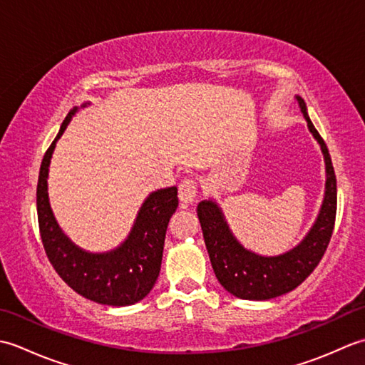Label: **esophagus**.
I'll return each mask as SVG.
<instances>
[{"instance_id":"1","label":"esophagus","mask_w":365,"mask_h":365,"mask_svg":"<svg viewBox=\"0 0 365 365\" xmlns=\"http://www.w3.org/2000/svg\"><path fill=\"white\" fill-rule=\"evenodd\" d=\"M196 195H197V180H196V178H192V177L183 178L180 185H178V197H180L182 202L183 204L195 202Z\"/></svg>"}]
</instances>
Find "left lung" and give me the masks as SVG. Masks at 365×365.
Segmentation results:
<instances>
[{
    "mask_svg": "<svg viewBox=\"0 0 365 365\" xmlns=\"http://www.w3.org/2000/svg\"><path fill=\"white\" fill-rule=\"evenodd\" d=\"M307 127L319 141L327 163V191L319 218L302 242L276 257H263L245 250L227 227L222 212L213 200L197 205L205 246L216 277L229 293L242 299H271L297 289L319 265L334 230L337 210V182L328 147L307 115L306 103L297 97Z\"/></svg>",
    "mask_w": 365,
    "mask_h": 365,
    "instance_id": "1",
    "label": "left lung"
}]
</instances>
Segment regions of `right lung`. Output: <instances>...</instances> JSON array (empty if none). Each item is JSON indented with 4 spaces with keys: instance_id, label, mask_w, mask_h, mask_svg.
Masks as SVG:
<instances>
[{
    "instance_id": "obj_1",
    "label": "right lung",
    "mask_w": 365,
    "mask_h": 365,
    "mask_svg": "<svg viewBox=\"0 0 365 365\" xmlns=\"http://www.w3.org/2000/svg\"><path fill=\"white\" fill-rule=\"evenodd\" d=\"M75 111L76 108L66 115L38 173L37 220L43 250L56 273L81 297L108 306L135 304L152 290L160 274L168 222L178 205L177 188L158 190L145 199L128 238L118 250L91 254L75 246L56 224L46 192L53 150Z\"/></svg>"
}]
</instances>
